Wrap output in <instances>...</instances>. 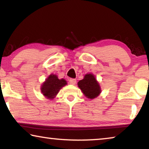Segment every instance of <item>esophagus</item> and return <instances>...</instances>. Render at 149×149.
I'll return each mask as SVG.
<instances>
[{
  "label": "esophagus",
  "instance_id": "esophagus-1",
  "mask_svg": "<svg viewBox=\"0 0 149 149\" xmlns=\"http://www.w3.org/2000/svg\"><path fill=\"white\" fill-rule=\"evenodd\" d=\"M69 83L72 85H75L76 84V79H70L69 81Z\"/></svg>",
  "mask_w": 149,
  "mask_h": 149
}]
</instances>
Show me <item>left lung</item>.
Wrapping results in <instances>:
<instances>
[{"label":"left lung","instance_id":"obj_1","mask_svg":"<svg viewBox=\"0 0 149 149\" xmlns=\"http://www.w3.org/2000/svg\"><path fill=\"white\" fill-rule=\"evenodd\" d=\"M77 85L88 99H93L97 98L101 93L99 83L93 74H85L84 79L77 83Z\"/></svg>","mask_w":149,"mask_h":149}]
</instances>
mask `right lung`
Segmentation results:
<instances>
[{
    "mask_svg": "<svg viewBox=\"0 0 149 149\" xmlns=\"http://www.w3.org/2000/svg\"><path fill=\"white\" fill-rule=\"evenodd\" d=\"M67 81L64 79H58L56 74H50L41 87V91L44 97L52 100L56 97L59 91L66 85Z\"/></svg>",
    "mask_w": 149,
    "mask_h": 149,
    "instance_id": "right-lung-1",
    "label": "right lung"
}]
</instances>
